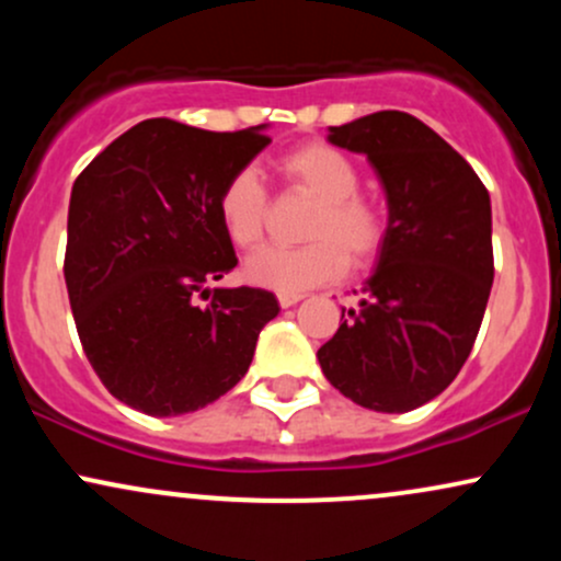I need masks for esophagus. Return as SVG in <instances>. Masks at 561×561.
<instances>
[{"instance_id":"esophagus-1","label":"esophagus","mask_w":561,"mask_h":561,"mask_svg":"<svg viewBox=\"0 0 561 561\" xmlns=\"http://www.w3.org/2000/svg\"><path fill=\"white\" fill-rule=\"evenodd\" d=\"M295 302H300V295H287V293H279V306H282V308H293Z\"/></svg>"}]
</instances>
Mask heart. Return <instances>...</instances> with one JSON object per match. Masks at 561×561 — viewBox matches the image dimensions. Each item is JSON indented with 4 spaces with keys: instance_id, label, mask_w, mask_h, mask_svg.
<instances>
[{
    "instance_id": "heart-1",
    "label": "heart",
    "mask_w": 561,
    "mask_h": 561,
    "mask_svg": "<svg viewBox=\"0 0 561 561\" xmlns=\"http://www.w3.org/2000/svg\"><path fill=\"white\" fill-rule=\"evenodd\" d=\"M276 176L293 190L317 197L302 227L300 248H266L248 261L244 272L255 285L300 295L340 279L347 263L366 266L379 255L388 237V216L371 197L358 192L356 163L327 141H306L274 160ZM268 192L259 173L242 169L224 182L216 197V216L227 240L253 250L263 240Z\"/></svg>"
}]
</instances>
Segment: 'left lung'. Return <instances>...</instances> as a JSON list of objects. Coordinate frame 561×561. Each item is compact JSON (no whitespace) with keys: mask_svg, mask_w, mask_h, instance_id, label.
Wrapping results in <instances>:
<instances>
[{"mask_svg":"<svg viewBox=\"0 0 561 561\" xmlns=\"http://www.w3.org/2000/svg\"><path fill=\"white\" fill-rule=\"evenodd\" d=\"M330 141L369 158L390 221L362 308L317 356L353 403L403 414L454 382L478 337L493 287L491 197L472 165L409 113L332 126Z\"/></svg>","mask_w":561,"mask_h":561,"instance_id":"obj_1","label":"left lung"}]
</instances>
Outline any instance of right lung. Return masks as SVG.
Listing matches in <instances>:
<instances>
[{
    "label": "right lung",
    "instance_id": "1",
    "mask_svg": "<svg viewBox=\"0 0 561 561\" xmlns=\"http://www.w3.org/2000/svg\"><path fill=\"white\" fill-rule=\"evenodd\" d=\"M261 128L141 121L76 179L62 263L70 311L96 377L131 409L176 416L214 403L279 313L268 289H210L237 266L218 190L272 141Z\"/></svg>",
    "mask_w": 561,
    "mask_h": 561
}]
</instances>
